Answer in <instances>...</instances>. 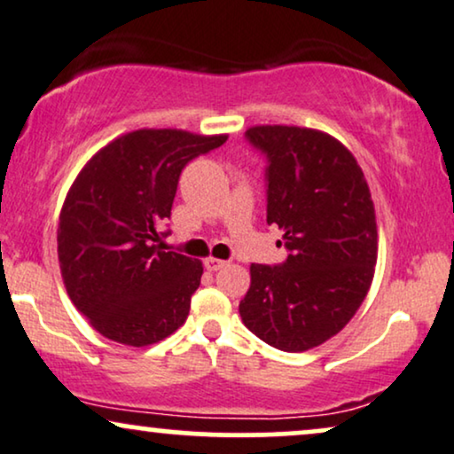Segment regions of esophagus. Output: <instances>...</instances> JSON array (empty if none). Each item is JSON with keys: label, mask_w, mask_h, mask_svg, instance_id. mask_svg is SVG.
I'll return each mask as SVG.
<instances>
[{"label": "esophagus", "mask_w": 454, "mask_h": 454, "mask_svg": "<svg viewBox=\"0 0 454 454\" xmlns=\"http://www.w3.org/2000/svg\"><path fill=\"white\" fill-rule=\"evenodd\" d=\"M223 266H226V262L217 260V257H207V260H205V268H207L209 272H215V270H222Z\"/></svg>", "instance_id": "obj_1"}]
</instances>
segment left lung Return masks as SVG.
Returning <instances> with one entry per match:
<instances>
[{"label": "left lung", "mask_w": 454, "mask_h": 454, "mask_svg": "<svg viewBox=\"0 0 454 454\" xmlns=\"http://www.w3.org/2000/svg\"><path fill=\"white\" fill-rule=\"evenodd\" d=\"M247 140L268 157V223L286 260L251 263L239 303L247 329L283 352H306L349 323L369 294L377 222L369 184L337 137L297 125H255Z\"/></svg>", "instance_id": "1"}]
</instances>
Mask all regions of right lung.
<instances>
[{
    "instance_id": "1",
    "label": "right lung",
    "mask_w": 454,
    "mask_h": 454,
    "mask_svg": "<svg viewBox=\"0 0 454 454\" xmlns=\"http://www.w3.org/2000/svg\"><path fill=\"white\" fill-rule=\"evenodd\" d=\"M226 134L136 129L108 142L68 188L59 223V262L74 308L100 335L123 346L157 343L186 323L203 263L163 251L188 160Z\"/></svg>"
}]
</instances>
